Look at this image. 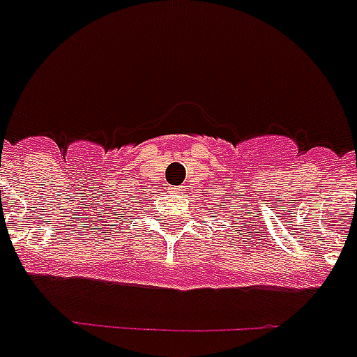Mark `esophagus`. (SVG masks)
Here are the masks:
<instances>
[{
	"label": "esophagus",
	"instance_id": "1",
	"mask_svg": "<svg viewBox=\"0 0 357 357\" xmlns=\"http://www.w3.org/2000/svg\"><path fill=\"white\" fill-rule=\"evenodd\" d=\"M185 190H187V188H185V185H181V187L178 188V192H179V194H185Z\"/></svg>",
	"mask_w": 357,
	"mask_h": 357
}]
</instances>
